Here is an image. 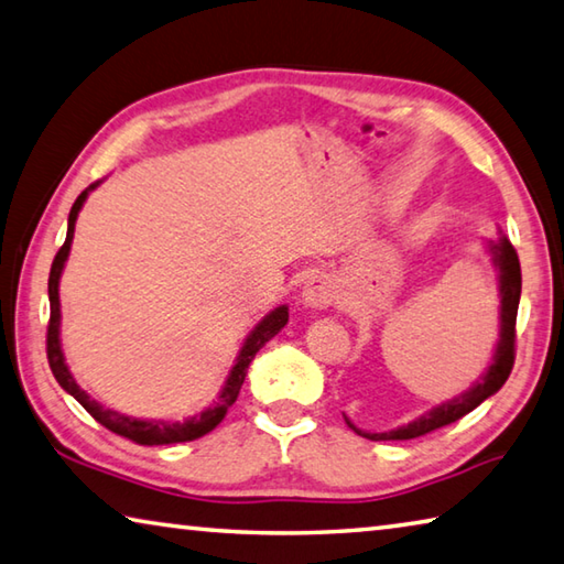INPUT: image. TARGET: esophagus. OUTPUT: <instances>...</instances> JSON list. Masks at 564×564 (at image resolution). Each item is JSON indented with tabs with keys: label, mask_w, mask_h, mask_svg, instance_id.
I'll list each match as a JSON object with an SVG mask.
<instances>
[{
	"label": "esophagus",
	"mask_w": 564,
	"mask_h": 564,
	"mask_svg": "<svg viewBox=\"0 0 564 564\" xmlns=\"http://www.w3.org/2000/svg\"><path fill=\"white\" fill-rule=\"evenodd\" d=\"M302 300H304V304H310V307L324 310V307H329L334 300H337V290H334V282L327 274H314L307 282H304Z\"/></svg>",
	"instance_id": "34e87169"
}]
</instances>
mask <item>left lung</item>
<instances>
[{"label": "left lung", "mask_w": 564, "mask_h": 564, "mask_svg": "<svg viewBox=\"0 0 564 564\" xmlns=\"http://www.w3.org/2000/svg\"><path fill=\"white\" fill-rule=\"evenodd\" d=\"M488 250L496 257V267L500 270V341L492 354V364L486 371L476 387L470 391L460 393L453 401L441 403V406L433 409L426 416L406 423V426H399L387 433H367L359 431L351 421L349 429H354L359 436L369 441H411L419 436H426V433L448 426V423L458 421L478 409L482 401L492 393L500 391L502 383L508 381L512 364H516V319H518V304H520V290H522V274H520V260L516 247L510 245L508 237H500L498 242H490Z\"/></svg>", "instance_id": "left-lung-1"}]
</instances>
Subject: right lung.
I'll return each mask as SVG.
<instances>
[{"mask_svg":"<svg viewBox=\"0 0 564 564\" xmlns=\"http://www.w3.org/2000/svg\"><path fill=\"white\" fill-rule=\"evenodd\" d=\"M98 183L88 185L86 191L76 197V203L72 205V213H68V230H66V242L58 247V252L52 262V272H48V304H52V314H48V327H46V359H48V367H52L54 379L58 381V387H62L66 393H72V397L82 403V406L91 413V416L101 423L104 429L113 431L116 436H123L128 441L138 443V446H167V443H185V441H195L205 436V433H210L217 423L225 419L227 409L232 406L237 401V393L242 389V381L247 377V367H250V361L254 359V354L260 351L267 341H270L276 332H280L284 324L290 319V310L284 307H276L272 310L267 317L257 324L252 329L250 337H247L245 347L237 354V361L230 371V377H227L225 387L220 391V397H217L215 406L205 409L200 416H193L187 421H175V423H167V421H141V419H131V416H123V413H116L111 409H104L101 403L94 401L88 393L78 387L74 381L72 371H68L66 361H64V351H62V341H58V322H62V312H58V280H62V270H64V262L68 257V250H72V240H74V225H76V217L78 210H82L84 200L88 197V193L94 191Z\"/></svg>","mask_w":564,"mask_h":564,"instance_id":"right-lung-1","label":"right lung"}]
</instances>
